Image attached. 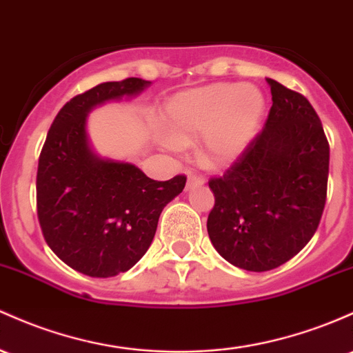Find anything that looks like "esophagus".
I'll use <instances>...</instances> for the list:
<instances>
[{"instance_id": "34e87169", "label": "esophagus", "mask_w": 353, "mask_h": 353, "mask_svg": "<svg viewBox=\"0 0 353 353\" xmlns=\"http://www.w3.org/2000/svg\"><path fill=\"white\" fill-rule=\"evenodd\" d=\"M204 183H206V179L203 176L196 172H188V185H185L188 189L194 188V185H203Z\"/></svg>"}]
</instances>
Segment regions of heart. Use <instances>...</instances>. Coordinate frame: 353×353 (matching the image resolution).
I'll return each instance as SVG.
<instances>
[{
	"instance_id": "obj_1",
	"label": "heart",
	"mask_w": 353,
	"mask_h": 353,
	"mask_svg": "<svg viewBox=\"0 0 353 353\" xmlns=\"http://www.w3.org/2000/svg\"><path fill=\"white\" fill-rule=\"evenodd\" d=\"M265 105V97L251 85H209L170 100L165 107V125L177 142H189L204 134L201 145L204 162L221 168L234 162L251 144Z\"/></svg>"
}]
</instances>
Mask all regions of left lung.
Instances as JSON below:
<instances>
[{"label":"left lung","instance_id":"left-lung-1","mask_svg":"<svg viewBox=\"0 0 353 353\" xmlns=\"http://www.w3.org/2000/svg\"><path fill=\"white\" fill-rule=\"evenodd\" d=\"M266 82L273 105L265 127L223 176L209 181L212 246L231 265L258 273L292 259L315 234L330 161L315 108L276 80Z\"/></svg>","mask_w":353,"mask_h":353}]
</instances>
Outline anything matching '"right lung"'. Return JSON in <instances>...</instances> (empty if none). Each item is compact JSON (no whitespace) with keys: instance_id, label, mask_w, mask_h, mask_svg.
<instances>
[{"instance_id":"1","label":"right lung","mask_w":353,"mask_h":353,"mask_svg":"<svg viewBox=\"0 0 353 353\" xmlns=\"http://www.w3.org/2000/svg\"><path fill=\"white\" fill-rule=\"evenodd\" d=\"M149 85L130 77L73 97L57 114L41 149L37 211L45 241L87 276L108 278L132 268L149 250L162 209L185 185L181 174L154 181L130 162L99 157L88 144L92 108Z\"/></svg>"}]
</instances>
